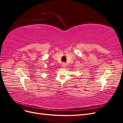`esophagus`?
I'll use <instances>...</instances> for the list:
<instances>
[{
	"mask_svg": "<svg viewBox=\"0 0 123 123\" xmlns=\"http://www.w3.org/2000/svg\"><path fill=\"white\" fill-rule=\"evenodd\" d=\"M66 66H67L66 63L63 62L62 64V67H63V68H65V67H66Z\"/></svg>",
	"mask_w": 123,
	"mask_h": 123,
	"instance_id": "esophagus-1",
	"label": "esophagus"
}]
</instances>
